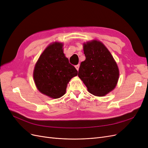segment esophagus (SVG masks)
Segmentation results:
<instances>
[{
	"label": "esophagus",
	"instance_id": "1",
	"mask_svg": "<svg viewBox=\"0 0 148 148\" xmlns=\"http://www.w3.org/2000/svg\"><path fill=\"white\" fill-rule=\"evenodd\" d=\"M75 68H76V69H77V70L78 71L79 68V65H75Z\"/></svg>",
	"mask_w": 148,
	"mask_h": 148
}]
</instances>
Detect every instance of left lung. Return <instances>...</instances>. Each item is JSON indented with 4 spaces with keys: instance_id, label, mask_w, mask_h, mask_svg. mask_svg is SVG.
<instances>
[{
    "instance_id": "8db88e82",
    "label": "left lung",
    "mask_w": 148,
    "mask_h": 148,
    "mask_svg": "<svg viewBox=\"0 0 148 148\" xmlns=\"http://www.w3.org/2000/svg\"><path fill=\"white\" fill-rule=\"evenodd\" d=\"M83 47L86 59L80 64L78 77L92 95L105 96L117 83V65L102 42L92 41L84 44Z\"/></svg>"
}]
</instances>
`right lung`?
<instances>
[{
  "mask_svg": "<svg viewBox=\"0 0 148 148\" xmlns=\"http://www.w3.org/2000/svg\"><path fill=\"white\" fill-rule=\"evenodd\" d=\"M62 47L60 42L49 45L39 57L33 73L38 90L55 99L65 95L67 84L78 74L65 57Z\"/></svg>",
  "mask_w": 148,
  "mask_h": 148,
  "instance_id": "obj_1",
  "label": "right lung"
}]
</instances>
